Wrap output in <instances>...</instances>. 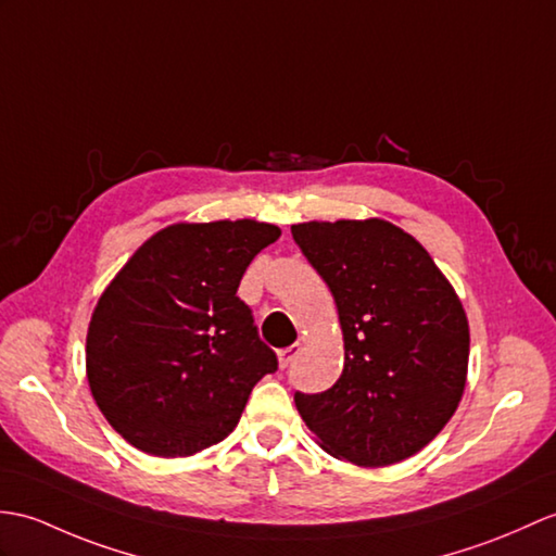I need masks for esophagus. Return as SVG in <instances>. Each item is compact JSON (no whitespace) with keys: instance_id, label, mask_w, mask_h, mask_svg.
Masks as SVG:
<instances>
[{"instance_id":"1","label":"esophagus","mask_w":556,"mask_h":556,"mask_svg":"<svg viewBox=\"0 0 556 556\" xmlns=\"http://www.w3.org/2000/svg\"><path fill=\"white\" fill-rule=\"evenodd\" d=\"M301 355V345L299 343H293V345H289V348H281V351L277 353V357H279V367L281 369H287L295 357Z\"/></svg>"}]
</instances>
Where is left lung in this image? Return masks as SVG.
Listing matches in <instances>:
<instances>
[{
    "label": "left lung",
    "mask_w": 556,
    "mask_h": 556,
    "mask_svg": "<svg viewBox=\"0 0 556 556\" xmlns=\"http://www.w3.org/2000/svg\"><path fill=\"white\" fill-rule=\"evenodd\" d=\"M327 281L343 331V371L295 407L329 455L389 467L443 431L467 383L469 321L421 243L386 219L291 227Z\"/></svg>",
    "instance_id": "left-lung-1"
}]
</instances>
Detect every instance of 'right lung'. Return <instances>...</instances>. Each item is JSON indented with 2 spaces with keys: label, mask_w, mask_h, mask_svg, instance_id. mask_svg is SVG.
Returning <instances> with one entry per match:
<instances>
[{
  "label": "right lung",
  "mask_w": 556,
  "mask_h": 556,
  "mask_svg": "<svg viewBox=\"0 0 556 556\" xmlns=\"http://www.w3.org/2000/svg\"><path fill=\"white\" fill-rule=\"evenodd\" d=\"M279 235L255 219L170 225L101 293L87 331L89 391L141 453L189 457L219 443L277 369L237 289Z\"/></svg>",
  "instance_id": "1"
}]
</instances>
